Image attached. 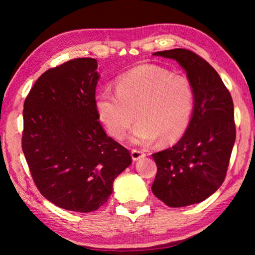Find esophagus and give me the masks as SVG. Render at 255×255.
I'll list each match as a JSON object with an SVG mask.
<instances>
[{"instance_id": "1", "label": "esophagus", "mask_w": 255, "mask_h": 255, "mask_svg": "<svg viewBox=\"0 0 255 255\" xmlns=\"http://www.w3.org/2000/svg\"><path fill=\"white\" fill-rule=\"evenodd\" d=\"M145 156V153L138 149H131V158L132 161H138V159L143 158Z\"/></svg>"}]
</instances>
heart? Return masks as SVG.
<instances>
[{
	"label": "heart",
	"mask_w": 255,
	"mask_h": 255,
	"mask_svg": "<svg viewBox=\"0 0 255 255\" xmlns=\"http://www.w3.org/2000/svg\"><path fill=\"white\" fill-rule=\"evenodd\" d=\"M195 102V89L187 76L144 64L119 76L116 92L99 91L94 109L108 133L118 140L124 139L136 118L130 139L146 146L157 138L162 144L180 139L191 123Z\"/></svg>",
	"instance_id": "heart-1"
}]
</instances>
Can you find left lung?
<instances>
[{
  "label": "left lung",
  "mask_w": 255,
  "mask_h": 255,
  "mask_svg": "<svg viewBox=\"0 0 255 255\" xmlns=\"http://www.w3.org/2000/svg\"><path fill=\"white\" fill-rule=\"evenodd\" d=\"M178 62L195 89V110L187 131L171 148L154 153L157 173L152 191L173 208L198 204L225 180L235 143L234 105L215 68L191 50L154 53Z\"/></svg>",
  "instance_id": "obj_1"
}]
</instances>
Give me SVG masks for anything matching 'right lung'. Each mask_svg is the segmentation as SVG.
Here are the masks:
<instances>
[{"mask_svg":"<svg viewBox=\"0 0 255 255\" xmlns=\"http://www.w3.org/2000/svg\"><path fill=\"white\" fill-rule=\"evenodd\" d=\"M94 58L46 71L24 100L22 150L38 190L60 208L90 213L106 204L129 150L107 136L94 109Z\"/></svg>","mask_w":255,"mask_h":255,"instance_id":"add662e5","label":"right lung"}]
</instances>
